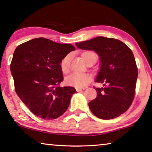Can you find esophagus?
I'll list each match as a JSON object with an SVG mask.
<instances>
[{
  "mask_svg": "<svg viewBox=\"0 0 152 152\" xmlns=\"http://www.w3.org/2000/svg\"><path fill=\"white\" fill-rule=\"evenodd\" d=\"M85 89V87H76V90L77 91H83Z\"/></svg>",
  "mask_w": 152,
  "mask_h": 152,
  "instance_id": "esophagus-1",
  "label": "esophagus"
}]
</instances>
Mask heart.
<instances>
[{
    "instance_id": "b5f03b06",
    "label": "heart",
    "mask_w": 152,
    "mask_h": 152,
    "mask_svg": "<svg viewBox=\"0 0 152 152\" xmlns=\"http://www.w3.org/2000/svg\"><path fill=\"white\" fill-rule=\"evenodd\" d=\"M69 55L65 56L61 62V68L64 73L68 72V62L69 59ZM83 59L87 63L92 58H96V54L94 52L89 51L85 52L82 54ZM91 80V76L89 74L85 73H74L69 76L66 78V83L67 85L74 86V87H84L87 85Z\"/></svg>"
}]
</instances>
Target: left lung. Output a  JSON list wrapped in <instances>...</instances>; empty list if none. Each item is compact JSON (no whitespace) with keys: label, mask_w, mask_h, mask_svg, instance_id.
Masks as SVG:
<instances>
[{"label":"left lung","mask_w":152,"mask_h":152,"mask_svg":"<svg viewBox=\"0 0 152 152\" xmlns=\"http://www.w3.org/2000/svg\"><path fill=\"white\" fill-rule=\"evenodd\" d=\"M76 45L78 48L96 51L101 61L96 82L106 87H94L97 97L89 103L91 111L102 119L120 116L130 108L135 96L138 69L131 49L119 39L104 37Z\"/></svg>","instance_id":"1"}]
</instances>
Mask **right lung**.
<instances>
[{"label":"right lung","mask_w":152,"mask_h":152,"mask_svg":"<svg viewBox=\"0 0 152 152\" xmlns=\"http://www.w3.org/2000/svg\"><path fill=\"white\" fill-rule=\"evenodd\" d=\"M75 50L72 44L35 38L15 50L10 69L15 91L31 112L41 119L58 118L69 107L72 87H61L63 80L60 63Z\"/></svg>","instance_id":"add662e5"}]
</instances>
